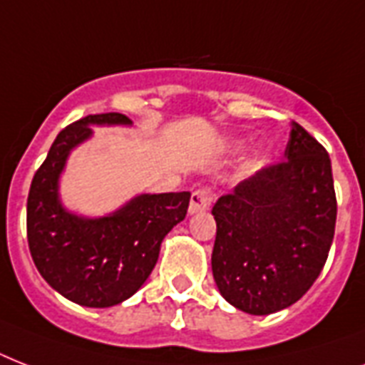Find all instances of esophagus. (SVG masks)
<instances>
[{
  "label": "esophagus",
  "instance_id": "esophagus-1",
  "mask_svg": "<svg viewBox=\"0 0 365 365\" xmlns=\"http://www.w3.org/2000/svg\"><path fill=\"white\" fill-rule=\"evenodd\" d=\"M212 202V193L208 189H197L191 195V202H189V214H199V212L208 210Z\"/></svg>",
  "mask_w": 365,
  "mask_h": 365
}]
</instances>
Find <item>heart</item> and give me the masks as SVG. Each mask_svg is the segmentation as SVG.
<instances>
[{"label":"heart","mask_w":365,"mask_h":365,"mask_svg":"<svg viewBox=\"0 0 365 365\" xmlns=\"http://www.w3.org/2000/svg\"><path fill=\"white\" fill-rule=\"evenodd\" d=\"M240 143H233V151H240ZM267 165V157L263 153H254L252 157H248V159L244 160L242 165V172L246 174V176H252V174H255V172H259L263 166Z\"/></svg>","instance_id":"b5f03b06"}]
</instances>
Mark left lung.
I'll return each instance as SVG.
<instances>
[{"label": "left lung", "mask_w": 365, "mask_h": 365, "mask_svg": "<svg viewBox=\"0 0 365 365\" xmlns=\"http://www.w3.org/2000/svg\"><path fill=\"white\" fill-rule=\"evenodd\" d=\"M284 163L263 168L212 208V274L223 299L255 317L294 305L328 259L335 233L328 151L292 123Z\"/></svg>", "instance_id": "obj_1"}]
</instances>
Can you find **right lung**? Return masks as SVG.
Listing matches in <instances>:
<instances>
[{"instance_id":"add662e5","label":"right lung","mask_w":365,"mask_h":365,"mask_svg":"<svg viewBox=\"0 0 365 365\" xmlns=\"http://www.w3.org/2000/svg\"><path fill=\"white\" fill-rule=\"evenodd\" d=\"M93 126H132L121 113L88 115L53 142L28 195V244L37 271L66 299L91 309L119 305L136 294L159 259L160 242L183 222L191 193H140L104 216L66 208L60 178L71 151Z\"/></svg>"}]
</instances>
